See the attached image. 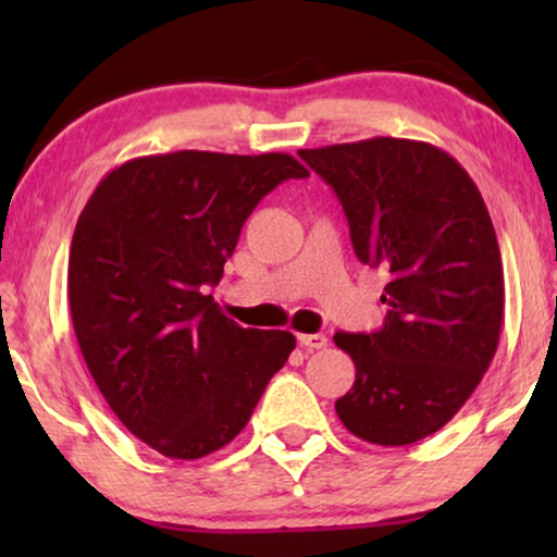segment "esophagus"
<instances>
[{
    "instance_id": "1",
    "label": "esophagus",
    "mask_w": 557,
    "mask_h": 557,
    "mask_svg": "<svg viewBox=\"0 0 557 557\" xmlns=\"http://www.w3.org/2000/svg\"><path fill=\"white\" fill-rule=\"evenodd\" d=\"M299 345L307 349H324L326 337L324 334H299Z\"/></svg>"
}]
</instances>
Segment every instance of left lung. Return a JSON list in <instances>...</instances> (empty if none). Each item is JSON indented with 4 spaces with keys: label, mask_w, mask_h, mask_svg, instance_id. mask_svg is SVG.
Listing matches in <instances>:
<instances>
[{
    "label": "left lung",
    "mask_w": 557,
    "mask_h": 557,
    "mask_svg": "<svg viewBox=\"0 0 557 557\" xmlns=\"http://www.w3.org/2000/svg\"><path fill=\"white\" fill-rule=\"evenodd\" d=\"M299 157L339 197L355 256L391 276L385 324L334 334L355 362L334 408L357 438L416 444L459 413L499 345L505 273L482 193L425 141L375 136Z\"/></svg>",
    "instance_id": "left-lung-1"
}]
</instances>
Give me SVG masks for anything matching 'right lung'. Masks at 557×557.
Instances as JSON below:
<instances>
[{"label":"right lung","mask_w":557,"mask_h":557,"mask_svg":"<svg viewBox=\"0 0 557 557\" xmlns=\"http://www.w3.org/2000/svg\"><path fill=\"white\" fill-rule=\"evenodd\" d=\"M301 177L281 151L185 149L128 159L88 197L67 261L73 330L113 413L162 456L231 444L296 347L292 332L243 330L202 288L256 205Z\"/></svg>","instance_id":"add662e5"}]
</instances>
